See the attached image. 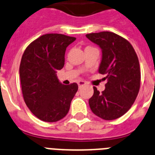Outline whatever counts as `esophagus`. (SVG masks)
Wrapping results in <instances>:
<instances>
[{"label": "esophagus", "mask_w": 155, "mask_h": 155, "mask_svg": "<svg viewBox=\"0 0 155 155\" xmlns=\"http://www.w3.org/2000/svg\"><path fill=\"white\" fill-rule=\"evenodd\" d=\"M78 86H79V87H81L83 86H84L86 84L85 81H83V80H80V81H78Z\"/></svg>", "instance_id": "obj_1"}]
</instances>
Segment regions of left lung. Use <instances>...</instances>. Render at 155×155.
Returning <instances> with one entry per match:
<instances>
[{
	"instance_id": "left-lung-1",
	"label": "left lung",
	"mask_w": 155,
	"mask_h": 155,
	"mask_svg": "<svg viewBox=\"0 0 155 155\" xmlns=\"http://www.w3.org/2000/svg\"><path fill=\"white\" fill-rule=\"evenodd\" d=\"M102 49L98 72L106 75V89L100 93L94 87L89 99L91 110L106 120H115L132 107L140 87V68L132 45L124 38L110 31L86 35Z\"/></svg>"
}]
</instances>
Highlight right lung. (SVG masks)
Segmentation results:
<instances>
[{
  "mask_svg": "<svg viewBox=\"0 0 155 155\" xmlns=\"http://www.w3.org/2000/svg\"><path fill=\"white\" fill-rule=\"evenodd\" d=\"M76 39L61 34H46L32 41L23 53L19 76L24 102L45 122H56L69 110L77 84L64 85L57 72L64 65L66 48Z\"/></svg>",
  "mask_w": 155,
  "mask_h": 155,
  "instance_id": "add662e5",
  "label": "right lung"
}]
</instances>
